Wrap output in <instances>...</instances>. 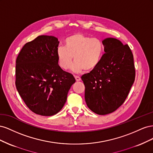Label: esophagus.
Listing matches in <instances>:
<instances>
[{
	"mask_svg": "<svg viewBox=\"0 0 153 153\" xmlns=\"http://www.w3.org/2000/svg\"><path fill=\"white\" fill-rule=\"evenodd\" d=\"M75 80H76V82H79V81H80V80H81L80 77L78 76H75Z\"/></svg>",
	"mask_w": 153,
	"mask_h": 153,
	"instance_id": "esophagus-1",
	"label": "esophagus"
}]
</instances>
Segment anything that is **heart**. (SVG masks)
<instances>
[{
    "instance_id": "obj_1",
    "label": "heart",
    "mask_w": 153,
    "mask_h": 153,
    "mask_svg": "<svg viewBox=\"0 0 153 153\" xmlns=\"http://www.w3.org/2000/svg\"><path fill=\"white\" fill-rule=\"evenodd\" d=\"M103 41L81 33L73 34L64 40V47H59L56 56L59 66L67 69L73 60L72 70L79 73L84 69L91 71L99 65L104 54Z\"/></svg>"
}]
</instances>
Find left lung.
I'll return each mask as SVG.
<instances>
[{
  "label": "left lung",
  "mask_w": 153,
  "mask_h": 153,
  "mask_svg": "<svg viewBox=\"0 0 153 153\" xmlns=\"http://www.w3.org/2000/svg\"><path fill=\"white\" fill-rule=\"evenodd\" d=\"M105 53L99 65L81 77L85 85V100L98 115L116 110L124 102L133 82V55L128 45L113 38L103 39Z\"/></svg>",
  "instance_id": "8db88e82"
}]
</instances>
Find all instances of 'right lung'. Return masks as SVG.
Instances as JSON below:
<instances>
[{"label": "right lung", "instance_id": "add662e5", "mask_svg": "<svg viewBox=\"0 0 153 153\" xmlns=\"http://www.w3.org/2000/svg\"><path fill=\"white\" fill-rule=\"evenodd\" d=\"M58 39L41 35L22 48L16 61V87L25 105L34 113L51 116L65 104L75 82L71 73L59 66Z\"/></svg>", "mask_w": 153, "mask_h": 153}]
</instances>
